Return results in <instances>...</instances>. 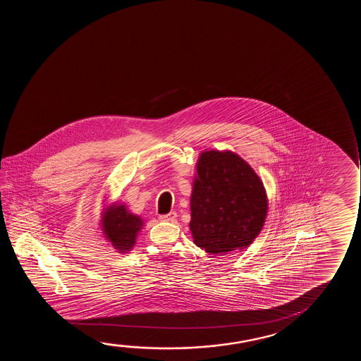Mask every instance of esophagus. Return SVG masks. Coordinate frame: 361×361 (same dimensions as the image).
<instances>
[{"instance_id": "obj_1", "label": "esophagus", "mask_w": 361, "mask_h": 361, "mask_svg": "<svg viewBox=\"0 0 361 361\" xmlns=\"http://www.w3.org/2000/svg\"><path fill=\"white\" fill-rule=\"evenodd\" d=\"M176 217H178V214L173 211V212L168 213V214H160L159 219L160 221H165V222H173V221L176 219Z\"/></svg>"}]
</instances>
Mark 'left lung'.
<instances>
[{
	"label": "left lung",
	"instance_id": "left-lung-1",
	"mask_svg": "<svg viewBox=\"0 0 361 361\" xmlns=\"http://www.w3.org/2000/svg\"><path fill=\"white\" fill-rule=\"evenodd\" d=\"M265 188L257 173L231 152L201 154L191 196L193 242L209 254L252 244L267 217Z\"/></svg>",
	"mask_w": 361,
	"mask_h": 361
}]
</instances>
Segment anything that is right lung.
<instances>
[{"instance_id": "right-lung-1", "label": "right lung", "mask_w": 361, "mask_h": 361, "mask_svg": "<svg viewBox=\"0 0 361 361\" xmlns=\"http://www.w3.org/2000/svg\"><path fill=\"white\" fill-rule=\"evenodd\" d=\"M142 224V219L127 212L124 206H112L104 218V234L116 249L126 252L133 247Z\"/></svg>"}]
</instances>
